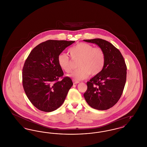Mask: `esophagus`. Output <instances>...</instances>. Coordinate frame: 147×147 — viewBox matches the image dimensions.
Returning a JSON list of instances; mask_svg holds the SVG:
<instances>
[{
    "label": "esophagus",
    "mask_w": 147,
    "mask_h": 147,
    "mask_svg": "<svg viewBox=\"0 0 147 147\" xmlns=\"http://www.w3.org/2000/svg\"><path fill=\"white\" fill-rule=\"evenodd\" d=\"M79 83V82H77V81H75V80H73V84H77Z\"/></svg>",
    "instance_id": "34e87169"
}]
</instances>
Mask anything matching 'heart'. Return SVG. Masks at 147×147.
Segmentation results:
<instances>
[{"label": "heart", "mask_w": 147, "mask_h": 147, "mask_svg": "<svg viewBox=\"0 0 147 147\" xmlns=\"http://www.w3.org/2000/svg\"><path fill=\"white\" fill-rule=\"evenodd\" d=\"M73 59L80 58L78 63V69L68 76L79 81L91 76H96L102 70L105 62V53L99 47H94L86 43H79L68 49ZM58 63L60 68L65 72L71 71L69 58L66 53H61L58 57Z\"/></svg>", "instance_id": "obj_1"}]
</instances>
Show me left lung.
Segmentation results:
<instances>
[{
	"label": "left lung",
	"instance_id": "1",
	"mask_svg": "<svg viewBox=\"0 0 147 147\" xmlns=\"http://www.w3.org/2000/svg\"><path fill=\"white\" fill-rule=\"evenodd\" d=\"M95 43L105 53L101 71L86 83L84 96L88 105L98 110H106L115 105L121 98L126 84L127 67L120 51L112 43L101 38L84 40Z\"/></svg>",
	"mask_w": 147,
	"mask_h": 147
}]
</instances>
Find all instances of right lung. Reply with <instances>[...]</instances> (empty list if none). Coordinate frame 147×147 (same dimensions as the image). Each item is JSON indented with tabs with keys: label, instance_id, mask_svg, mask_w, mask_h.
I'll list each match as a JSON object with an SVG mask.
<instances>
[{
	"label": "right lung",
	"instance_id": "1",
	"mask_svg": "<svg viewBox=\"0 0 147 147\" xmlns=\"http://www.w3.org/2000/svg\"><path fill=\"white\" fill-rule=\"evenodd\" d=\"M74 41L48 40L31 51L22 69V85L32 105L44 112H52L63 104L73 85L69 77H64L58 57Z\"/></svg>",
	"mask_w": 147,
	"mask_h": 147
}]
</instances>
